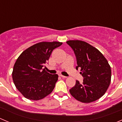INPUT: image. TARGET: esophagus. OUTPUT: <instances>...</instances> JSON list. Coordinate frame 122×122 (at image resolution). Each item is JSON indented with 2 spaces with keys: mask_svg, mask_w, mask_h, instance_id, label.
I'll use <instances>...</instances> for the list:
<instances>
[{
  "mask_svg": "<svg viewBox=\"0 0 122 122\" xmlns=\"http://www.w3.org/2000/svg\"><path fill=\"white\" fill-rule=\"evenodd\" d=\"M59 76L61 77H62V78H66V77H67L66 76H63V75H62V74H59Z\"/></svg>",
  "mask_w": 122,
  "mask_h": 122,
  "instance_id": "obj_1",
  "label": "esophagus"
}]
</instances>
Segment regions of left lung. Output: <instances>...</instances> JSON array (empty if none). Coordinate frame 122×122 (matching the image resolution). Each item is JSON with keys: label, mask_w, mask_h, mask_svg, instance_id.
I'll return each mask as SVG.
<instances>
[{"label": "left lung", "mask_w": 122, "mask_h": 122, "mask_svg": "<svg viewBox=\"0 0 122 122\" xmlns=\"http://www.w3.org/2000/svg\"><path fill=\"white\" fill-rule=\"evenodd\" d=\"M73 50L77 59L76 69L81 68L84 78L80 83L70 90L72 97L86 103L94 102L102 97L109 88L111 81V67L104 55L92 45L80 40L67 41Z\"/></svg>", "instance_id": "left-lung-1"}]
</instances>
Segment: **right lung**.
Segmentation results:
<instances>
[{"instance_id": "right-lung-1", "label": "right lung", "mask_w": 122, "mask_h": 122, "mask_svg": "<svg viewBox=\"0 0 122 122\" xmlns=\"http://www.w3.org/2000/svg\"><path fill=\"white\" fill-rule=\"evenodd\" d=\"M62 44L60 42H41L30 46L19 55L12 72L13 83L26 99L39 100L53 91L58 78L45 71L52 51Z\"/></svg>"}]
</instances>
